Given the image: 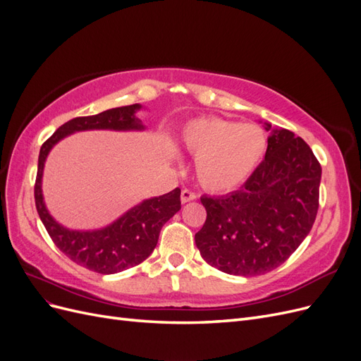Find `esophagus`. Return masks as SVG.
I'll return each instance as SVG.
<instances>
[{
    "mask_svg": "<svg viewBox=\"0 0 361 361\" xmlns=\"http://www.w3.org/2000/svg\"><path fill=\"white\" fill-rule=\"evenodd\" d=\"M195 199H197V194L190 191V190H182V192H180V202L182 203H188V202L195 200Z\"/></svg>",
    "mask_w": 361,
    "mask_h": 361,
    "instance_id": "1",
    "label": "esophagus"
}]
</instances>
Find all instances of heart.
I'll return each instance as SVG.
<instances>
[{
    "mask_svg": "<svg viewBox=\"0 0 361 361\" xmlns=\"http://www.w3.org/2000/svg\"><path fill=\"white\" fill-rule=\"evenodd\" d=\"M182 146L195 157L202 187L227 192L243 185L267 150V135L257 125L220 117L195 118L182 130Z\"/></svg>",
    "mask_w": 361,
    "mask_h": 361,
    "instance_id": "heart-1",
    "label": "heart"
}]
</instances>
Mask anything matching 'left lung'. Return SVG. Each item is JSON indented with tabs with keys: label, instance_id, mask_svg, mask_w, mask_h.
Returning <instances> with one entry per match:
<instances>
[{
	"label": "left lung",
	"instance_id": "8db88e82",
	"mask_svg": "<svg viewBox=\"0 0 361 361\" xmlns=\"http://www.w3.org/2000/svg\"><path fill=\"white\" fill-rule=\"evenodd\" d=\"M265 159L243 190L200 199L206 221L195 233L202 257L231 276L276 269L312 231L319 206L321 166L300 137L271 128Z\"/></svg>",
	"mask_w": 361,
	"mask_h": 361
}]
</instances>
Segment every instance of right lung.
<instances>
[{
	"instance_id": "right-lung-1",
	"label": "right lung",
	"mask_w": 361,
	"mask_h": 361,
	"mask_svg": "<svg viewBox=\"0 0 361 361\" xmlns=\"http://www.w3.org/2000/svg\"><path fill=\"white\" fill-rule=\"evenodd\" d=\"M141 104L117 106L94 116L76 117L61 125L40 147L35 199L40 220L64 255L75 264L99 274L133 268L146 260L158 244L162 226L180 209V190L176 188L158 197L141 200L117 220L93 231H73L60 224L48 211L43 197L42 179L49 152L63 138L82 130H145L146 126L137 116Z\"/></svg>"
}]
</instances>
